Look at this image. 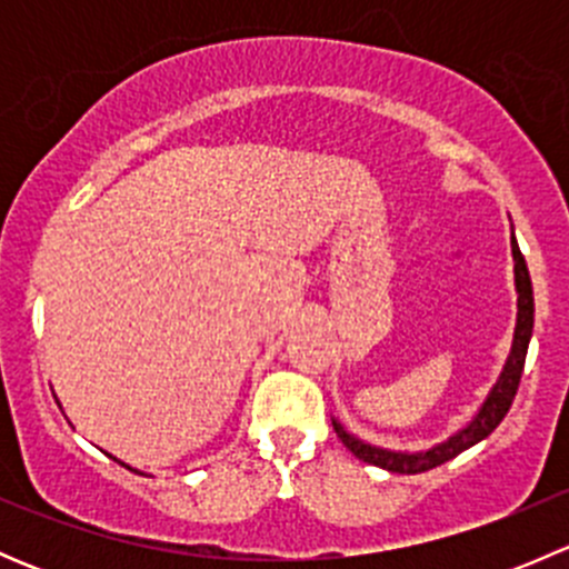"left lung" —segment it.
<instances>
[{
  "label": "left lung",
  "instance_id": "left-lung-1",
  "mask_svg": "<svg viewBox=\"0 0 569 569\" xmlns=\"http://www.w3.org/2000/svg\"><path fill=\"white\" fill-rule=\"evenodd\" d=\"M512 258H515V289H518V325H515V338H512V349H509V358L503 363L501 377L492 386V391L487 393L485 405L479 407V412L473 416V421L468 427H462L460 432L451 435L449 440L443 443L432 446L427 451H391V449H380V446H371L358 440L355 435H349L341 423L332 418V429L341 438V443L352 451L358 460L377 465V468H386L391 473H423V470H432L438 465L455 460L457 455H462L465 449L476 446L479 440H485L498 423L503 421V416L512 407L515 393H518L520 386V375H523V363H526V352H529V341H531V330H533V291H531V278H529V267H526V258L520 252L518 242H515L512 233Z\"/></svg>",
  "mask_w": 569,
  "mask_h": 569
}]
</instances>
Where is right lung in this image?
Listing matches in <instances>:
<instances>
[{
	"label": "right lung",
	"instance_id": "right-lung-1",
	"mask_svg": "<svg viewBox=\"0 0 569 569\" xmlns=\"http://www.w3.org/2000/svg\"><path fill=\"white\" fill-rule=\"evenodd\" d=\"M120 465H123V462H120Z\"/></svg>",
	"mask_w": 569,
	"mask_h": 569
}]
</instances>
